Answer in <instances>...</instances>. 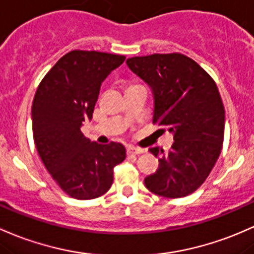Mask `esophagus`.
<instances>
[{
    "label": "esophagus",
    "mask_w": 254,
    "mask_h": 254,
    "mask_svg": "<svg viewBox=\"0 0 254 254\" xmlns=\"http://www.w3.org/2000/svg\"><path fill=\"white\" fill-rule=\"evenodd\" d=\"M127 154H141V153L144 152V149L136 148V147H133V146H127Z\"/></svg>",
    "instance_id": "obj_1"
}]
</instances>
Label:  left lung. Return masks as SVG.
I'll use <instances>...</instances> for the list:
<instances>
[{"label":"left lung","instance_id":"left-lung-1","mask_svg":"<svg viewBox=\"0 0 254 254\" xmlns=\"http://www.w3.org/2000/svg\"><path fill=\"white\" fill-rule=\"evenodd\" d=\"M127 65L153 94V123L174 135L169 152L153 147L159 168L144 178L152 193L183 197L210 175L222 150L224 107L214 80L190 58L178 53L129 58Z\"/></svg>","mask_w":254,"mask_h":254}]
</instances>
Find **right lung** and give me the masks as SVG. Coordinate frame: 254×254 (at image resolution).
Segmentation results:
<instances>
[{"label": "right lung", "mask_w": 254, "mask_h": 254, "mask_svg": "<svg viewBox=\"0 0 254 254\" xmlns=\"http://www.w3.org/2000/svg\"><path fill=\"white\" fill-rule=\"evenodd\" d=\"M124 55L72 50L42 79L32 102L36 148L53 180L71 197L104 195L113 183L114 166L124 161L122 143L99 144L80 131L91 121L106 77L124 63Z\"/></svg>", "instance_id": "add662e5"}]
</instances>
